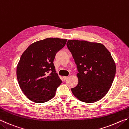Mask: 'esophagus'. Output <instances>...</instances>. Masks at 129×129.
<instances>
[{
	"label": "esophagus",
	"mask_w": 129,
	"mask_h": 129,
	"mask_svg": "<svg viewBox=\"0 0 129 129\" xmlns=\"http://www.w3.org/2000/svg\"><path fill=\"white\" fill-rule=\"evenodd\" d=\"M68 77H67V76H63V79H64V80H66L67 79H68Z\"/></svg>",
	"instance_id": "34e87169"
}]
</instances>
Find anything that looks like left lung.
<instances>
[{"label":"left lung","mask_w":129,"mask_h":129,"mask_svg":"<svg viewBox=\"0 0 129 129\" xmlns=\"http://www.w3.org/2000/svg\"><path fill=\"white\" fill-rule=\"evenodd\" d=\"M68 48L77 67V85L71 89L75 97L86 103L102 99L114 80L116 66L108 49L101 43L69 40Z\"/></svg>","instance_id":"obj_1"}]
</instances>
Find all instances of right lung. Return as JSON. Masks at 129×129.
Here are the masks:
<instances>
[{"instance_id":"right-lung-1","label":"right lung","mask_w":129,"mask_h":129,"mask_svg":"<svg viewBox=\"0 0 129 129\" xmlns=\"http://www.w3.org/2000/svg\"><path fill=\"white\" fill-rule=\"evenodd\" d=\"M67 39L49 38L36 41L23 52L17 64L19 86L30 101L43 103L54 97L61 80L56 73L53 60Z\"/></svg>"}]
</instances>
